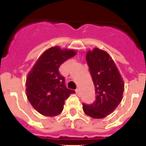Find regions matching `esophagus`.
<instances>
[{
	"mask_svg": "<svg viewBox=\"0 0 146 146\" xmlns=\"http://www.w3.org/2000/svg\"><path fill=\"white\" fill-rule=\"evenodd\" d=\"M75 92H76V94L78 95V94H80V90H79V89H77V90H75Z\"/></svg>",
	"mask_w": 146,
	"mask_h": 146,
	"instance_id": "1",
	"label": "esophagus"
}]
</instances>
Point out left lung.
<instances>
[{
    "label": "left lung",
    "mask_w": 146,
    "mask_h": 146,
    "mask_svg": "<svg viewBox=\"0 0 146 146\" xmlns=\"http://www.w3.org/2000/svg\"><path fill=\"white\" fill-rule=\"evenodd\" d=\"M86 60L92 76L96 101L83 104L86 115L94 119L107 117L122 101L124 82L112 58L106 51L94 48L86 52Z\"/></svg>",
    "instance_id": "obj_1"
}]
</instances>
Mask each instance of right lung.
<instances>
[{
	"label": "right lung",
	"instance_id": "1",
	"mask_svg": "<svg viewBox=\"0 0 146 146\" xmlns=\"http://www.w3.org/2000/svg\"><path fill=\"white\" fill-rule=\"evenodd\" d=\"M77 54L74 49L55 46L47 49L38 58L28 73L26 92L28 101L38 113L56 116L62 112L65 99L75 93L65 86L59 68Z\"/></svg>",
	"mask_w": 146,
	"mask_h": 146
}]
</instances>
